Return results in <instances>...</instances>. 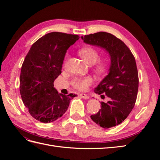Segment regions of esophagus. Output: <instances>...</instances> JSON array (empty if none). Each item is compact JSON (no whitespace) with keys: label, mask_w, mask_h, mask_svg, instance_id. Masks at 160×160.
<instances>
[{"label":"esophagus","mask_w":160,"mask_h":160,"mask_svg":"<svg viewBox=\"0 0 160 160\" xmlns=\"http://www.w3.org/2000/svg\"><path fill=\"white\" fill-rule=\"evenodd\" d=\"M80 96L82 98H84V99H89V96H88L87 94H86V93H80Z\"/></svg>","instance_id":"obj_1"}]
</instances>
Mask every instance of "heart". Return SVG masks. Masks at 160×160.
<instances>
[{
	"label": "heart",
	"mask_w": 160,
	"mask_h": 160,
	"mask_svg": "<svg viewBox=\"0 0 160 160\" xmlns=\"http://www.w3.org/2000/svg\"><path fill=\"white\" fill-rule=\"evenodd\" d=\"M79 53L82 58L90 64H93L96 63L99 58L98 51L92 47H86L81 49L79 51ZM68 57V54L66 55L65 59H67ZM108 68V63L105 61H102L98 62L96 66L94 67V69L99 74L104 73ZM93 83V78L90 76H86L84 78H74L72 81V84L76 89L84 91L86 90L88 87Z\"/></svg>",
	"instance_id": "obj_1"
}]
</instances>
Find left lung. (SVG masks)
<instances>
[{
  "label": "left lung",
  "instance_id": "left-lung-1",
  "mask_svg": "<svg viewBox=\"0 0 160 160\" xmlns=\"http://www.w3.org/2000/svg\"><path fill=\"white\" fill-rule=\"evenodd\" d=\"M81 38L87 44L105 49L111 58L109 74L94 90L110 100L102 102V108L91 119L104 128L119 125L132 110L137 98L139 81L134 57L123 41L109 33L99 32Z\"/></svg>",
  "mask_w": 160,
  "mask_h": 160
}]
</instances>
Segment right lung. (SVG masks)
<instances>
[{"label":"right lung","instance_id":"right-lung-1","mask_svg":"<svg viewBox=\"0 0 160 160\" xmlns=\"http://www.w3.org/2000/svg\"><path fill=\"white\" fill-rule=\"evenodd\" d=\"M80 38L61 32L45 34L32 45L22 64L20 92L29 114L41 122H51L62 116L76 95L59 93L54 81L61 74L67 50Z\"/></svg>","mask_w":160,"mask_h":160}]
</instances>
